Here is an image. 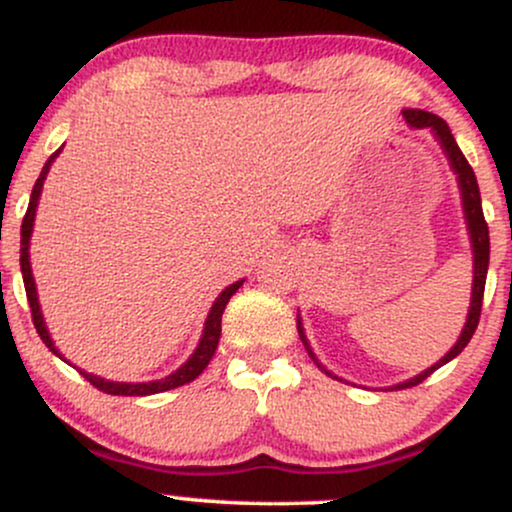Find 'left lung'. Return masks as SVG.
Listing matches in <instances>:
<instances>
[{
  "instance_id": "1",
  "label": "left lung",
  "mask_w": 512,
  "mask_h": 512,
  "mask_svg": "<svg viewBox=\"0 0 512 512\" xmlns=\"http://www.w3.org/2000/svg\"><path fill=\"white\" fill-rule=\"evenodd\" d=\"M402 115H404V120L409 122V127L431 129L433 137L438 139V144L443 146L445 156H448L450 168L455 170L457 185H460V192H462V209H464V221H467L469 243H472V252H474V284H472V303H469L467 322H464V330L460 334V339L455 342V346H452L448 354L440 358L438 363H433L431 368H426L424 373L414 375V378L407 380V383L392 385L390 390H404V387H414V385L424 383V380L433 373V370H438L440 366H445V363L452 361V358L462 354V349L469 344V339H472V334L479 325L481 301H484V286H486V272H489V226H486L484 211H481V195H479L477 175H474L472 166H469L467 158H464L460 146H457V142H455V137H452L448 122H445L443 117L426 113V110H416V108L402 110ZM298 334H301V342L305 346V351H308V356L315 361V366L320 370H325L327 375H332L330 370H327L320 361H317L313 349H310L308 339H305L303 325H301V317H298ZM332 378H337V375H332Z\"/></svg>"
}]
</instances>
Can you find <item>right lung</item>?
Returning <instances> with one entry per match:
<instances>
[{"mask_svg": "<svg viewBox=\"0 0 512 512\" xmlns=\"http://www.w3.org/2000/svg\"><path fill=\"white\" fill-rule=\"evenodd\" d=\"M60 151L62 149H57L55 154L45 161L43 170H40V178L35 180V185H33L31 202H28L26 216H23V223H21V274H23V286H26L28 305H31L35 332L40 334V339H43V344L48 346L52 354L60 356L62 361H67V358L57 351L55 342L50 339L48 327H45L43 313H40V303H38V291H35V281H33V272H31V252H28V245H31V233H33V221H35V209H38V199H40V192H43V182H45V178H48L52 161L60 156ZM243 281L245 279H240V281H236V284L226 286V289L219 293V298H216L214 305H211L207 322H204V332H202V339H199L195 354L187 358V361L182 363L175 373H170L168 378L151 380V383H113V380H105V378H101V375L86 373V370H79V373L84 375V378L93 387H98V390L105 392V395H122V397H146V395H156V392H166V390H173V387L192 383V380H195L197 375L209 366L211 356H214L216 346H219V339H221V315H223V310H226L228 301H231L233 293L243 286Z\"/></svg>", "mask_w": 512, "mask_h": 512, "instance_id": "right-lung-1", "label": "right lung"}]
</instances>
